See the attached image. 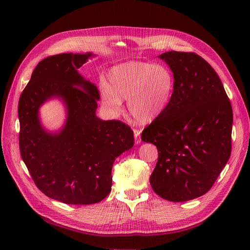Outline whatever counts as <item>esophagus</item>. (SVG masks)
Returning a JSON list of instances; mask_svg holds the SVG:
<instances>
[{
  "instance_id": "obj_1",
  "label": "esophagus",
  "mask_w": 250,
  "mask_h": 250,
  "mask_svg": "<svg viewBox=\"0 0 250 250\" xmlns=\"http://www.w3.org/2000/svg\"><path fill=\"white\" fill-rule=\"evenodd\" d=\"M133 133H134V140H135V144L136 145H139L140 144V130L136 129V128H133Z\"/></svg>"
}]
</instances>
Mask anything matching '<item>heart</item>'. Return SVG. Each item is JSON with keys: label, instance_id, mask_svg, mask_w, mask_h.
<instances>
[{"label": "heart", "instance_id": "b5f03b06", "mask_svg": "<svg viewBox=\"0 0 250 250\" xmlns=\"http://www.w3.org/2000/svg\"><path fill=\"white\" fill-rule=\"evenodd\" d=\"M173 89L174 78L167 67L133 61L110 71L109 86H102V100L116 115L122 112V100H127L130 115L140 123H148L163 113Z\"/></svg>", "mask_w": 250, "mask_h": 250}]
</instances>
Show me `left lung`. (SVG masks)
Returning a JSON list of instances; mask_svg holds the SVG:
<instances>
[{"mask_svg":"<svg viewBox=\"0 0 250 250\" xmlns=\"http://www.w3.org/2000/svg\"><path fill=\"white\" fill-rule=\"evenodd\" d=\"M174 75L163 111L141 132L158 150L149 178L153 191L171 202L205 195L215 184L231 152L232 109L216 71L194 52L158 56Z\"/></svg>","mask_w":250,"mask_h":250,"instance_id":"obj_1","label":"left lung"}]
</instances>
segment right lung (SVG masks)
Segmentation results:
<instances>
[{
	"instance_id": "1",
	"label": "right lung",
	"mask_w": 250,
	"mask_h": 250,
	"mask_svg": "<svg viewBox=\"0 0 250 250\" xmlns=\"http://www.w3.org/2000/svg\"><path fill=\"white\" fill-rule=\"evenodd\" d=\"M91 56L61 53L44 58L19 102L21 158L44 195L69 205L96 204L108 196L113 164L134 142L126 124L97 118L99 91L78 73ZM52 95L61 96L68 110L65 126L57 135L46 133L38 120L39 106Z\"/></svg>"
}]
</instances>
